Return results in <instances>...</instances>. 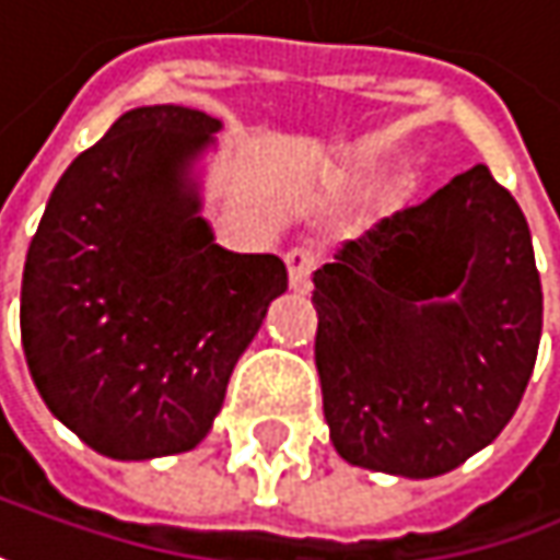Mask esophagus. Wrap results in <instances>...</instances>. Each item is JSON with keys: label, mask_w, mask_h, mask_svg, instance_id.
I'll list each match as a JSON object with an SVG mask.
<instances>
[{"label": "esophagus", "mask_w": 560, "mask_h": 560, "mask_svg": "<svg viewBox=\"0 0 560 560\" xmlns=\"http://www.w3.org/2000/svg\"><path fill=\"white\" fill-rule=\"evenodd\" d=\"M287 261V270H290V287L295 293H308L312 290V273L318 267V252L308 248V245H295L283 255Z\"/></svg>", "instance_id": "1"}]
</instances>
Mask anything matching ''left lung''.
Listing matches in <instances>:
<instances>
[{
  "label": "left lung",
  "mask_w": 560,
  "mask_h": 560,
  "mask_svg": "<svg viewBox=\"0 0 560 560\" xmlns=\"http://www.w3.org/2000/svg\"><path fill=\"white\" fill-rule=\"evenodd\" d=\"M312 280L324 419L343 460L432 479L511 422L542 283L526 217L489 166L381 220Z\"/></svg>",
  "instance_id": "8db88e82"
}]
</instances>
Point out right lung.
Listing matches in <instances>:
<instances>
[{
    "mask_svg": "<svg viewBox=\"0 0 560 560\" xmlns=\"http://www.w3.org/2000/svg\"><path fill=\"white\" fill-rule=\"evenodd\" d=\"M220 119L138 106L71 160L31 238L21 347L49 412L113 460L185 454L287 293L277 255H236L201 217L195 160Z\"/></svg>",
    "mask_w": 560,
    "mask_h": 560,
    "instance_id": "1",
    "label": "right lung"
}]
</instances>
